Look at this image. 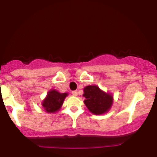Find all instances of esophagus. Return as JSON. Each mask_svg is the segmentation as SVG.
<instances>
[{
  "label": "esophagus",
  "instance_id": "34e87169",
  "mask_svg": "<svg viewBox=\"0 0 157 157\" xmlns=\"http://www.w3.org/2000/svg\"><path fill=\"white\" fill-rule=\"evenodd\" d=\"M72 94L74 96H77V95H78V92H77V91H73Z\"/></svg>",
  "mask_w": 157,
  "mask_h": 157
}]
</instances>
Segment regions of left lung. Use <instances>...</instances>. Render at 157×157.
<instances>
[{"instance_id": "left-lung-1", "label": "left lung", "mask_w": 157, "mask_h": 157, "mask_svg": "<svg viewBox=\"0 0 157 157\" xmlns=\"http://www.w3.org/2000/svg\"><path fill=\"white\" fill-rule=\"evenodd\" d=\"M84 103L90 112L100 115L107 113L113 105L112 94L105 92L96 86H87L83 89Z\"/></svg>"}]
</instances>
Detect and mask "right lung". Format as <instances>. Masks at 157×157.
<instances>
[{
    "label": "right lung",
    "mask_w": 157,
    "mask_h": 157,
    "mask_svg": "<svg viewBox=\"0 0 157 157\" xmlns=\"http://www.w3.org/2000/svg\"><path fill=\"white\" fill-rule=\"evenodd\" d=\"M68 93H60L56 89H51L41 102L45 111L47 113H55L58 111L63 104Z\"/></svg>",
    "instance_id": "add662e5"
}]
</instances>
